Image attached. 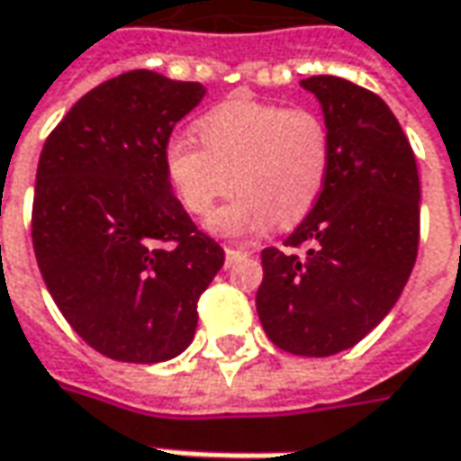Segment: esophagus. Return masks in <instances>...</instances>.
<instances>
[{
	"label": "esophagus",
	"mask_w": 461,
	"mask_h": 461,
	"mask_svg": "<svg viewBox=\"0 0 461 461\" xmlns=\"http://www.w3.org/2000/svg\"><path fill=\"white\" fill-rule=\"evenodd\" d=\"M251 251H246V249H233V246H228L225 249V264L230 267V264H236L238 258H243V256H249Z\"/></svg>",
	"instance_id": "34e87169"
}]
</instances>
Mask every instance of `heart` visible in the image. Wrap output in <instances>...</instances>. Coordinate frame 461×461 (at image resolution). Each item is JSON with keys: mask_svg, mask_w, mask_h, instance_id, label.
Listing matches in <instances>:
<instances>
[{"mask_svg": "<svg viewBox=\"0 0 461 461\" xmlns=\"http://www.w3.org/2000/svg\"><path fill=\"white\" fill-rule=\"evenodd\" d=\"M194 129L203 147L187 137L169 139L165 175L182 208L197 218L236 185V197L210 218L218 236H256L274 221L294 225L320 200L332 139L314 108L240 95L210 108Z\"/></svg>", "mask_w": 461, "mask_h": 461, "instance_id": "obj_1", "label": "heart"}]
</instances>
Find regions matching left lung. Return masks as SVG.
<instances>
[{
    "mask_svg": "<svg viewBox=\"0 0 461 461\" xmlns=\"http://www.w3.org/2000/svg\"><path fill=\"white\" fill-rule=\"evenodd\" d=\"M322 104L332 151L310 215L261 251L256 292L268 339L327 357L357 345L393 310L419 253V169L381 95L338 76L302 80Z\"/></svg>",
    "mask_w": 461,
    "mask_h": 461,
    "instance_id": "left-lung-1",
    "label": "left lung"
}]
</instances>
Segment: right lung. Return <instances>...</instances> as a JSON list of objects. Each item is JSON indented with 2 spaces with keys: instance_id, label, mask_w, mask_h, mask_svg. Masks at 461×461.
<instances>
[{
  "instance_id": "1",
  "label": "right lung",
  "mask_w": 461,
  "mask_h": 461,
  "mask_svg": "<svg viewBox=\"0 0 461 461\" xmlns=\"http://www.w3.org/2000/svg\"><path fill=\"white\" fill-rule=\"evenodd\" d=\"M200 83L129 70L95 86L45 139L32 246L48 292L94 350L162 363L194 338L225 251L172 194L162 154Z\"/></svg>"
}]
</instances>
